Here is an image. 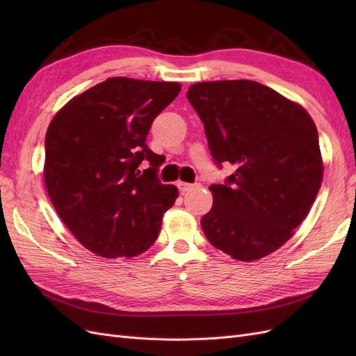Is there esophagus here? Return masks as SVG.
<instances>
[{"instance_id":"1","label":"esophagus","mask_w":356,"mask_h":356,"mask_svg":"<svg viewBox=\"0 0 356 356\" xmlns=\"http://www.w3.org/2000/svg\"><path fill=\"white\" fill-rule=\"evenodd\" d=\"M177 187L179 188V191L182 193V195H184V193H187V191H190V190H193V188H197L199 184H188V182L178 181V182H177Z\"/></svg>"}]
</instances>
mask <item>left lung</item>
<instances>
[{"mask_svg":"<svg viewBox=\"0 0 356 356\" xmlns=\"http://www.w3.org/2000/svg\"><path fill=\"white\" fill-rule=\"evenodd\" d=\"M187 99L204 124L215 165H232L212 184L200 220L208 241L241 261L281 248L303 222L322 182L316 126L307 111L251 80L196 83Z\"/></svg>","mask_w":356,"mask_h":356,"instance_id":"obj_1","label":"left lung"}]
</instances>
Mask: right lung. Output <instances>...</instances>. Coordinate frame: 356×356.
<instances>
[{"label":"right lung","mask_w":356,"mask_h":356,"mask_svg":"<svg viewBox=\"0 0 356 356\" xmlns=\"http://www.w3.org/2000/svg\"><path fill=\"white\" fill-rule=\"evenodd\" d=\"M179 90L178 83L111 77L53 117L46 134L49 197L74 238L93 254L135 257L157 239L178 190L161 184L163 156L145 141Z\"/></svg>","instance_id":"obj_1"}]
</instances>
